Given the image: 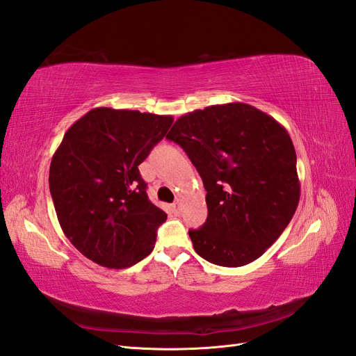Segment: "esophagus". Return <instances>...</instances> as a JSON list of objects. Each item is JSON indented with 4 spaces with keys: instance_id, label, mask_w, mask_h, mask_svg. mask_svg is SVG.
Returning a JSON list of instances; mask_svg holds the SVG:
<instances>
[{
    "instance_id": "obj_1",
    "label": "esophagus",
    "mask_w": 356,
    "mask_h": 356,
    "mask_svg": "<svg viewBox=\"0 0 356 356\" xmlns=\"http://www.w3.org/2000/svg\"><path fill=\"white\" fill-rule=\"evenodd\" d=\"M170 211L174 212L175 215H179V212H181V209H179V203H178V202L172 203V204H170Z\"/></svg>"
}]
</instances>
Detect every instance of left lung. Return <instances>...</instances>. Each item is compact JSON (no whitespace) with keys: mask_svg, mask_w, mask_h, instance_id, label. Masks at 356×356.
I'll return each mask as SVG.
<instances>
[{"mask_svg":"<svg viewBox=\"0 0 356 356\" xmlns=\"http://www.w3.org/2000/svg\"><path fill=\"white\" fill-rule=\"evenodd\" d=\"M166 138L187 153L208 191V218L188 232L195 251L222 267L261 257L300 200L297 156L286 129L252 105L232 102L187 113Z\"/></svg>","mask_w":356,"mask_h":356,"instance_id":"obj_1","label":"left lung"}]
</instances>
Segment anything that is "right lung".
<instances>
[{
    "label": "right lung",
    "instance_id": "right-lung-1",
    "mask_svg": "<svg viewBox=\"0 0 356 356\" xmlns=\"http://www.w3.org/2000/svg\"><path fill=\"white\" fill-rule=\"evenodd\" d=\"M172 122V115L101 106L63 135L49 187L63 233L93 263L126 268L153 251L168 215L148 200L138 166Z\"/></svg>",
    "mask_w": 356,
    "mask_h": 356
}]
</instances>
